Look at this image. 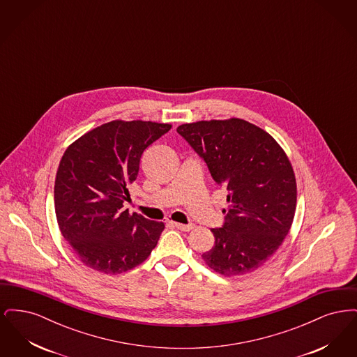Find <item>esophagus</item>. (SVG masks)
<instances>
[{
	"label": "esophagus",
	"mask_w": 357,
	"mask_h": 357,
	"mask_svg": "<svg viewBox=\"0 0 357 357\" xmlns=\"http://www.w3.org/2000/svg\"><path fill=\"white\" fill-rule=\"evenodd\" d=\"M171 225H172L174 227L182 230V231H190V230L194 227V225H191V223L183 225V223H179V222H171Z\"/></svg>",
	"instance_id": "esophagus-1"
}]
</instances>
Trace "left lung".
Listing matches in <instances>:
<instances>
[{"label":"left lung","mask_w":357,"mask_h":357,"mask_svg":"<svg viewBox=\"0 0 357 357\" xmlns=\"http://www.w3.org/2000/svg\"><path fill=\"white\" fill-rule=\"evenodd\" d=\"M227 190L225 223L211 229L215 243L202 255L225 277L255 272L288 236L294 218L297 185L281 146L246 120H202L176 128Z\"/></svg>","instance_id":"8db88e82"}]
</instances>
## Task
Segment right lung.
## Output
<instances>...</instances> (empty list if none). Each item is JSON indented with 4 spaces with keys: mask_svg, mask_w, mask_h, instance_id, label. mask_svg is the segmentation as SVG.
I'll list each match as a JSON object with an SVG mask.
<instances>
[{
    "mask_svg": "<svg viewBox=\"0 0 357 357\" xmlns=\"http://www.w3.org/2000/svg\"><path fill=\"white\" fill-rule=\"evenodd\" d=\"M171 124L112 120L75 140L54 181L59 229L85 266L120 274L151 255L165 223L130 214L123 204L139 172L143 151Z\"/></svg>",
    "mask_w": 357,
    "mask_h": 357,
    "instance_id": "obj_1",
    "label": "right lung"
}]
</instances>
